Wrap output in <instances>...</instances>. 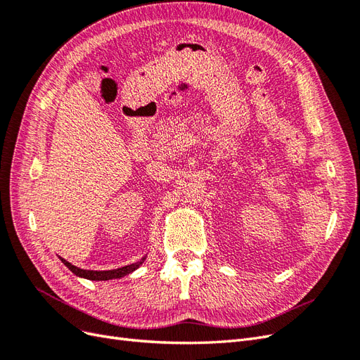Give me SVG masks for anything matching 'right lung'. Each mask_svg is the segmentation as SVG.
I'll return each mask as SVG.
<instances>
[{"label": "right lung", "mask_w": 360, "mask_h": 360, "mask_svg": "<svg viewBox=\"0 0 360 360\" xmlns=\"http://www.w3.org/2000/svg\"><path fill=\"white\" fill-rule=\"evenodd\" d=\"M144 259L146 258L139 259L138 263L129 264V266L120 267V269H114V270H84V269H79V267L70 264L69 261H66L64 258H61L64 266H68L69 270H72V274H75L76 276L90 279V281H110V279H115V278H123V276H126L129 274H132L134 270H136L141 264L144 263Z\"/></svg>", "instance_id": "obj_1"}]
</instances>
